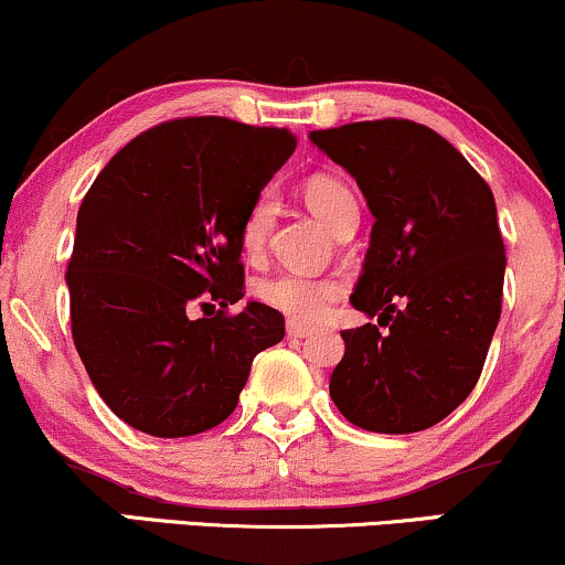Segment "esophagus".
<instances>
[{"label": "esophagus", "instance_id": "1", "mask_svg": "<svg viewBox=\"0 0 565 565\" xmlns=\"http://www.w3.org/2000/svg\"><path fill=\"white\" fill-rule=\"evenodd\" d=\"M310 333H312V328H307L302 323H295V320H289V323H287L289 339H307Z\"/></svg>", "mask_w": 565, "mask_h": 565}]
</instances>
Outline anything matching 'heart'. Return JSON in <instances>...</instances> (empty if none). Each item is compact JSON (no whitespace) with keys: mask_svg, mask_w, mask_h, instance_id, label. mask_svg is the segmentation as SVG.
<instances>
[{"mask_svg":"<svg viewBox=\"0 0 565 565\" xmlns=\"http://www.w3.org/2000/svg\"><path fill=\"white\" fill-rule=\"evenodd\" d=\"M305 203L323 221L328 230H339L347 218L356 216V200L344 182L333 177H310L302 188ZM274 226V200L270 195L255 198L239 226V242L247 255H258ZM341 295V284L331 276L307 274H278L258 287V297L274 310L284 312L297 323H318L328 307Z\"/></svg>","mask_w":565,"mask_h":565,"instance_id":"heart-1","label":"heart"}]
</instances>
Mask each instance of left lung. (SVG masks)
<instances>
[{"instance_id": "obj_1", "label": "left lung", "mask_w": 565, "mask_h": 565, "mask_svg": "<svg viewBox=\"0 0 565 565\" xmlns=\"http://www.w3.org/2000/svg\"><path fill=\"white\" fill-rule=\"evenodd\" d=\"M360 184L375 224L349 297L377 324L341 331L333 404L370 433L438 425L480 381L501 318L505 247L495 198L469 161L409 119L312 130Z\"/></svg>"}]
</instances>
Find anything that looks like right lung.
Wrapping results in <instances>:
<instances>
[{
  "label": "right lung",
  "mask_w": 565,
  "mask_h": 565,
  "mask_svg": "<svg viewBox=\"0 0 565 565\" xmlns=\"http://www.w3.org/2000/svg\"><path fill=\"white\" fill-rule=\"evenodd\" d=\"M295 146L287 127L174 119L127 142L83 198L73 339L98 396L135 430L188 438L221 425L255 354L284 339L274 307H226L245 297L242 218ZM195 306L214 318L192 319Z\"/></svg>",
  "instance_id": "1"
}]
</instances>
